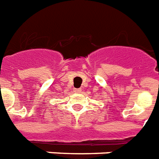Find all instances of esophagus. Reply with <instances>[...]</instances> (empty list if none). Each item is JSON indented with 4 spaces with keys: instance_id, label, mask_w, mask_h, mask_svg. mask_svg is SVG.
I'll use <instances>...</instances> for the list:
<instances>
[{
    "instance_id": "obj_1",
    "label": "esophagus",
    "mask_w": 159,
    "mask_h": 159,
    "mask_svg": "<svg viewBox=\"0 0 159 159\" xmlns=\"http://www.w3.org/2000/svg\"><path fill=\"white\" fill-rule=\"evenodd\" d=\"M75 93H80L81 90H80V89H75Z\"/></svg>"
}]
</instances>
